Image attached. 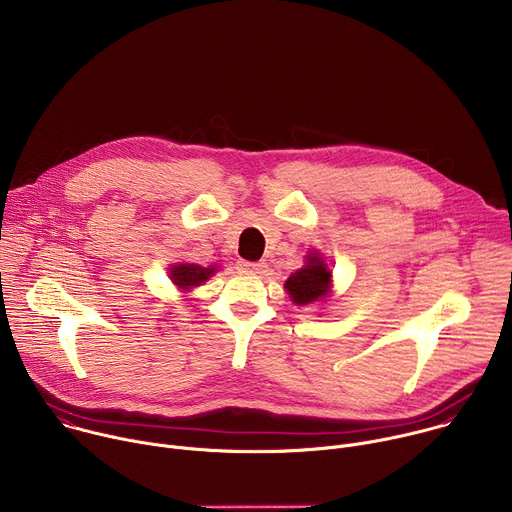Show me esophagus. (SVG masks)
<instances>
[{"label":"esophagus","instance_id":"1","mask_svg":"<svg viewBox=\"0 0 512 512\" xmlns=\"http://www.w3.org/2000/svg\"><path fill=\"white\" fill-rule=\"evenodd\" d=\"M265 267L267 265L263 261H241V269L249 271V273H263Z\"/></svg>","mask_w":512,"mask_h":512}]
</instances>
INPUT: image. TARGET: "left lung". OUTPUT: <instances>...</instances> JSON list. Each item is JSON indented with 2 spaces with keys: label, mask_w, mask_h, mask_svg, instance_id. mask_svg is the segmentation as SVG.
<instances>
[{
  "label": "left lung",
  "mask_w": 512,
  "mask_h": 512,
  "mask_svg": "<svg viewBox=\"0 0 512 512\" xmlns=\"http://www.w3.org/2000/svg\"><path fill=\"white\" fill-rule=\"evenodd\" d=\"M330 277L332 273L326 269V263L318 255L308 257V265L298 269L296 273H291L285 281V289L289 298L294 300L298 306L312 304L326 296V291L330 287Z\"/></svg>",
  "instance_id": "obj_1"
}]
</instances>
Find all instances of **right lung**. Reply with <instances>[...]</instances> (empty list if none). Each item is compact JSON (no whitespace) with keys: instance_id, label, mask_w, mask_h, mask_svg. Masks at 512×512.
Wrapping results in <instances>:
<instances>
[{"instance_id":"obj_1","label":"right lung","mask_w":512,"mask_h":512,"mask_svg":"<svg viewBox=\"0 0 512 512\" xmlns=\"http://www.w3.org/2000/svg\"><path fill=\"white\" fill-rule=\"evenodd\" d=\"M214 271H216V267H200V265H194V263H182V265L172 267L170 277L182 289H190V287L200 285L202 281H206Z\"/></svg>"}]
</instances>
